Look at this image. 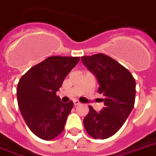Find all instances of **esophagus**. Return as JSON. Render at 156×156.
I'll list each match as a JSON object with an SVG mask.
<instances>
[{
    "label": "esophagus",
    "instance_id": "obj_1",
    "mask_svg": "<svg viewBox=\"0 0 156 156\" xmlns=\"http://www.w3.org/2000/svg\"><path fill=\"white\" fill-rule=\"evenodd\" d=\"M73 104H74V106H78V105H80V102L78 101H73Z\"/></svg>",
    "mask_w": 156,
    "mask_h": 156
}]
</instances>
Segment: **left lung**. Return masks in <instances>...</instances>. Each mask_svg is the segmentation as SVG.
<instances>
[{"label":"left lung","mask_w":156,"mask_h":156,"mask_svg":"<svg viewBox=\"0 0 156 156\" xmlns=\"http://www.w3.org/2000/svg\"><path fill=\"white\" fill-rule=\"evenodd\" d=\"M98 80V93L104 96V107L96 112L89 106L84 117L85 129L95 139H107L119 131L133 109L136 81L129 70L103 54L81 57Z\"/></svg>","instance_id":"1"}]
</instances>
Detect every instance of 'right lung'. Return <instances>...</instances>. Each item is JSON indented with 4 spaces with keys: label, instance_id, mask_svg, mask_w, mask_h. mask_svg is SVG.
Here are the masks:
<instances>
[{
    "label": "right lung",
    "instance_id": "add662e5",
    "mask_svg": "<svg viewBox=\"0 0 156 156\" xmlns=\"http://www.w3.org/2000/svg\"><path fill=\"white\" fill-rule=\"evenodd\" d=\"M78 61L79 57L51 56L29 69L20 79V111L30 130L41 139H54L64 129L73 102H62L56 92Z\"/></svg>",
    "mask_w": 156,
    "mask_h": 156
}]
</instances>
